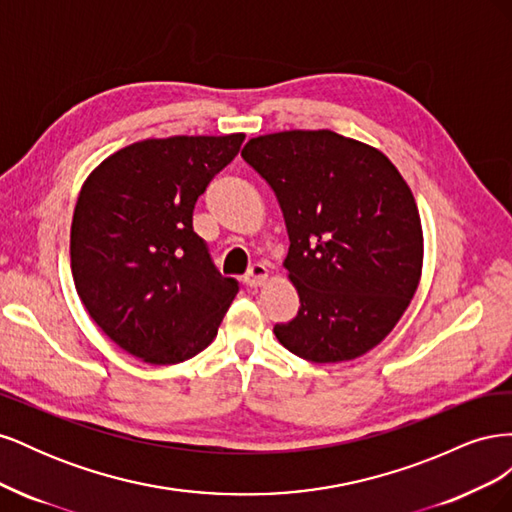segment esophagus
<instances>
[{
	"instance_id": "obj_1",
	"label": "esophagus",
	"mask_w": 512,
	"mask_h": 512,
	"mask_svg": "<svg viewBox=\"0 0 512 512\" xmlns=\"http://www.w3.org/2000/svg\"><path fill=\"white\" fill-rule=\"evenodd\" d=\"M243 280H245L247 286H252V288L262 286V284H265V282L269 280V269H267L265 265H262V262H256V265H252L250 271L245 273Z\"/></svg>"
}]
</instances>
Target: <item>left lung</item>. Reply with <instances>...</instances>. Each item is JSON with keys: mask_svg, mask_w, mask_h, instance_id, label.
I'll return each mask as SVG.
<instances>
[{"mask_svg": "<svg viewBox=\"0 0 512 512\" xmlns=\"http://www.w3.org/2000/svg\"><path fill=\"white\" fill-rule=\"evenodd\" d=\"M241 158L265 179L288 230L284 269L299 314L275 337L312 363L376 348L404 316L423 271L410 185L376 147L331 130L250 138Z\"/></svg>", "mask_w": 512, "mask_h": 512, "instance_id": "left-lung-1", "label": "left lung"}]
</instances>
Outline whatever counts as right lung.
I'll list each match as a JSON object with an SVG mask.
<instances>
[{"label": "right lung", "instance_id": "right-lung-1", "mask_svg": "<svg viewBox=\"0 0 512 512\" xmlns=\"http://www.w3.org/2000/svg\"><path fill=\"white\" fill-rule=\"evenodd\" d=\"M245 134L147 138L85 179L70 228L76 292L128 354L175 365L205 350L239 284L222 277L192 228L198 196Z\"/></svg>", "mask_w": 512, "mask_h": 512}]
</instances>
